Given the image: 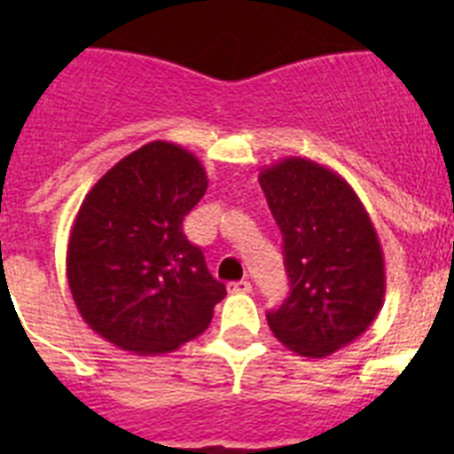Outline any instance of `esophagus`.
I'll use <instances>...</instances> for the list:
<instances>
[{
  "mask_svg": "<svg viewBox=\"0 0 454 454\" xmlns=\"http://www.w3.org/2000/svg\"><path fill=\"white\" fill-rule=\"evenodd\" d=\"M252 284L247 279H240V282H231L230 284V293H250Z\"/></svg>",
  "mask_w": 454,
  "mask_h": 454,
  "instance_id": "1",
  "label": "esophagus"
}]
</instances>
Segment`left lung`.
Here are the masks:
<instances>
[{
    "label": "left lung",
    "instance_id": "8db88e82",
    "mask_svg": "<svg viewBox=\"0 0 454 454\" xmlns=\"http://www.w3.org/2000/svg\"><path fill=\"white\" fill-rule=\"evenodd\" d=\"M268 207L284 236L291 293L268 311L288 350L320 359L364 334L384 304V254L350 184L302 156L263 168Z\"/></svg>",
    "mask_w": 454,
    "mask_h": 454
}]
</instances>
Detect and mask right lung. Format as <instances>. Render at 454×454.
Segmentation results:
<instances>
[{"label":"right lung","mask_w":454,"mask_h":454,"mask_svg":"<svg viewBox=\"0 0 454 454\" xmlns=\"http://www.w3.org/2000/svg\"><path fill=\"white\" fill-rule=\"evenodd\" d=\"M207 186L198 156L154 140L83 198L67 240V284L88 327L120 350H177L207 330L227 295L182 231Z\"/></svg>","instance_id":"1"}]
</instances>
